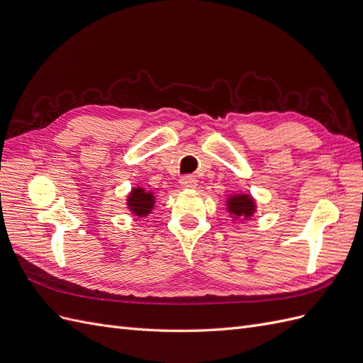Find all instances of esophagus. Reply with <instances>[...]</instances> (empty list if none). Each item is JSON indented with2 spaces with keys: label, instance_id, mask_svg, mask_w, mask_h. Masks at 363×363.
<instances>
[{
  "label": "esophagus",
  "instance_id": "obj_1",
  "mask_svg": "<svg viewBox=\"0 0 363 363\" xmlns=\"http://www.w3.org/2000/svg\"><path fill=\"white\" fill-rule=\"evenodd\" d=\"M196 183H199V180H196L194 175H184V177L180 179V184L184 189H194Z\"/></svg>",
  "mask_w": 363,
  "mask_h": 363
}]
</instances>
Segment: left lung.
Returning a JSON list of instances; mask_svg holds the SVG:
<instances>
[{
	"label": "left lung",
	"mask_w": 363,
	"mask_h": 363,
	"mask_svg": "<svg viewBox=\"0 0 363 363\" xmlns=\"http://www.w3.org/2000/svg\"><path fill=\"white\" fill-rule=\"evenodd\" d=\"M227 208L230 213L235 215V218L247 219V218H251V215L255 213L256 204L250 195L239 194V195H233L232 199L227 200Z\"/></svg>",
	"instance_id": "1"
}]
</instances>
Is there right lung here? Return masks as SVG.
I'll return each mask as SVG.
<instances>
[{"instance_id": "obj_1", "label": "right lung", "mask_w": 363, "mask_h": 363, "mask_svg": "<svg viewBox=\"0 0 363 363\" xmlns=\"http://www.w3.org/2000/svg\"><path fill=\"white\" fill-rule=\"evenodd\" d=\"M127 204L131 212L138 216H147L155 207V195L142 188H135L127 199Z\"/></svg>"}]
</instances>
